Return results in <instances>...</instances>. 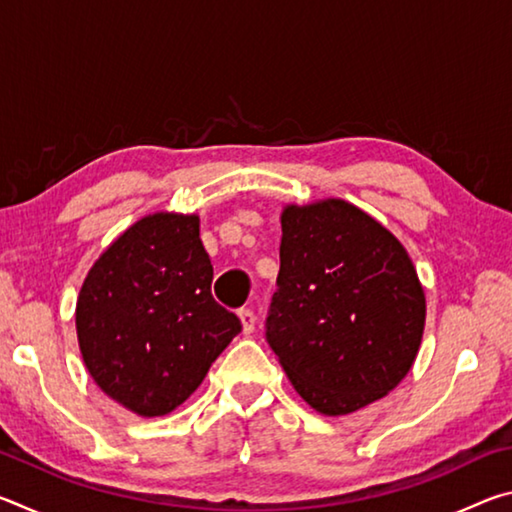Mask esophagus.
Wrapping results in <instances>:
<instances>
[{"label":"esophagus","instance_id":"obj_1","mask_svg":"<svg viewBox=\"0 0 512 512\" xmlns=\"http://www.w3.org/2000/svg\"><path fill=\"white\" fill-rule=\"evenodd\" d=\"M239 320H241V327H244V334H253L255 323H257V316L253 309H239Z\"/></svg>","mask_w":512,"mask_h":512}]
</instances>
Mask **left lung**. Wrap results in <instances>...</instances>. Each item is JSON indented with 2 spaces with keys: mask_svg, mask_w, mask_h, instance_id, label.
Returning <instances> with one entry per match:
<instances>
[{
  "mask_svg": "<svg viewBox=\"0 0 512 512\" xmlns=\"http://www.w3.org/2000/svg\"><path fill=\"white\" fill-rule=\"evenodd\" d=\"M427 302L406 248L341 198L287 205L266 341L323 415L381 400L420 350Z\"/></svg>",
  "mask_w": 512,
  "mask_h": 512,
  "instance_id": "8db88e82",
  "label": "left lung"
}]
</instances>
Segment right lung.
<instances>
[{
	"mask_svg": "<svg viewBox=\"0 0 512 512\" xmlns=\"http://www.w3.org/2000/svg\"><path fill=\"white\" fill-rule=\"evenodd\" d=\"M196 214L155 212L103 250L76 300L85 368L142 418L167 415L241 332L212 298L214 268Z\"/></svg>",
	"mask_w": 512,
	"mask_h": 512,
	"instance_id": "1",
	"label": "right lung"
}]
</instances>
